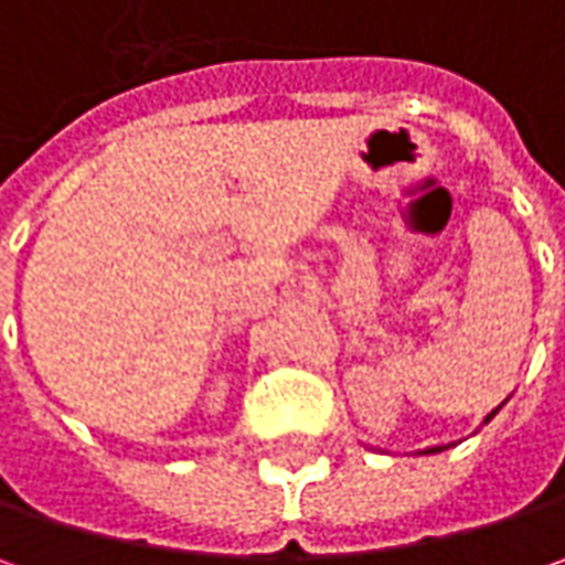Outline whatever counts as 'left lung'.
I'll return each instance as SVG.
<instances>
[{"instance_id":"8db88e82","label":"left lung","mask_w":565,"mask_h":565,"mask_svg":"<svg viewBox=\"0 0 565 565\" xmlns=\"http://www.w3.org/2000/svg\"><path fill=\"white\" fill-rule=\"evenodd\" d=\"M500 408H503V405H497V408H493V412H490L488 418H484V424H488L490 418H493V415H497V412H500ZM440 449H444V446H434V449H424V452H440Z\"/></svg>"}]
</instances>
